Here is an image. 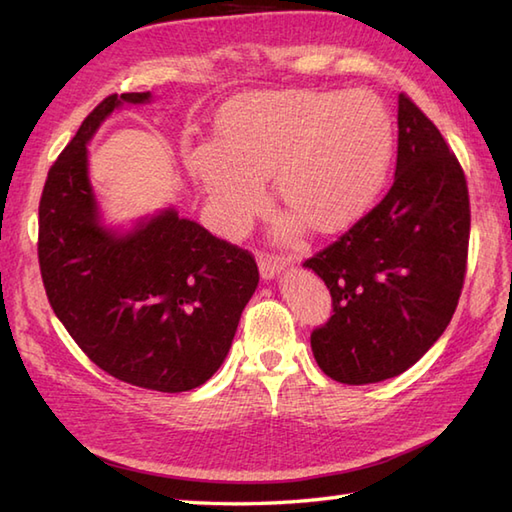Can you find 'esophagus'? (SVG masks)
<instances>
[{
    "label": "esophagus",
    "instance_id": "obj_1",
    "mask_svg": "<svg viewBox=\"0 0 512 512\" xmlns=\"http://www.w3.org/2000/svg\"><path fill=\"white\" fill-rule=\"evenodd\" d=\"M257 264H259V273H262L264 279H273L286 266L284 259L273 255V253H264V250L257 255Z\"/></svg>",
    "mask_w": 512,
    "mask_h": 512
}]
</instances>
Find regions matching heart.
Wrapping results in <instances>:
<instances>
[{
  "instance_id": "obj_1",
  "label": "heart",
  "mask_w": 512,
  "mask_h": 512,
  "mask_svg": "<svg viewBox=\"0 0 512 512\" xmlns=\"http://www.w3.org/2000/svg\"><path fill=\"white\" fill-rule=\"evenodd\" d=\"M217 136L189 145L184 160L226 233L264 209L270 176L286 209L336 231L376 198L394 154L389 110L369 90L250 94L222 112Z\"/></svg>"
}]
</instances>
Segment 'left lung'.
Masks as SVG:
<instances>
[{
	"label": "left lung",
	"instance_id": "obj_1",
	"mask_svg": "<svg viewBox=\"0 0 512 512\" xmlns=\"http://www.w3.org/2000/svg\"><path fill=\"white\" fill-rule=\"evenodd\" d=\"M471 206L462 165L440 129L398 96V158L385 198L303 262L332 295L312 330L314 358L336 383H380L418 363L458 308Z\"/></svg>",
	"mask_w": 512,
	"mask_h": 512
}]
</instances>
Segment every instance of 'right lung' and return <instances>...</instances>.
<instances>
[{"label": "right lung", "instance_id": "right-lung-1", "mask_svg": "<svg viewBox=\"0 0 512 512\" xmlns=\"http://www.w3.org/2000/svg\"><path fill=\"white\" fill-rule=\"evenodd\" d=\"M149 99L110 94L54 160L37 253L50 306L90 361L123 383L178 394L224 363L259 270L248 250L173 209L125 235L101 224L85 145L118 105Z\"/></svg>", "mask_w": 512, "mask_h": 512}]
</instances>
